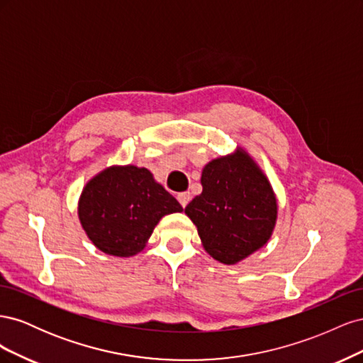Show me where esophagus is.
<instances>
[{
    "instance_id": "34e87169",
    "label": "esophagus",
    "mask_w": 363,
    "mask_h": 363,
    "mask_svg": "<svg viewBox=\"0 0 363 363\" xmlns=\"http://www.w3.org/2000/svg\"><path fill=\"white\" fill-rule=\"evenodd\" d=\"M177 200L180 201V204L183 207H186V206H188V203L191 201V194L189 192H182V194L177 195Z\"/></svg>"
}]
</instances>
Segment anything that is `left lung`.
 <instances>
[{
  "instance_id": "1",
  "label": "left lung",
  "mask_w": 363,
  "mask_h": 363,
  "mask_svg": "<svg viewBox=\"0 0 363 363\" xmlns=\"http://www.w3.org/2000/svg\"><path fill=\"white\" fill-rule=\"evenodd\" d=\"M201 184L203 192L184 212L208 255L233 265L268 242L277 218L276 199L244 151L207 163Z\"/></svg>"
}]
</instances>
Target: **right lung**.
Segmentation results:
<instances>
[{
  "instance_id": "right-lung-1",
  "label": "right lung",
  "mask_w": 363,
  "mask_h": 363,
  "mask_svg": "<svg viewBox=\"0 0 363 363\" xmlns=\"http://www.w3.org/2000/svg\"><path fill=\"white\" fill-rule=\"evenodd\" d=\"M182 211L148 169L131 164L98 174L86 184L79 203L82 225L94 245L119 257L136 255L162 216Z\"/></svg>"
}]
</instances>
